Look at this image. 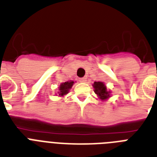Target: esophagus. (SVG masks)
Here are the masks:
<instances>
[{"instance_id": "34e87169", "label": "esophagus", "mask_w": 157, "mask_h": 157, "mask_svg": "<svg viewBox=\"0 0 157 157\" xmlns=\"http://www.w3.org/2000/svg\"><path fill=\"white\" fill-rule=\"evenodd\" d=\"M86 78H79L80 82H86Z\"/></svg>"}]
</instances>
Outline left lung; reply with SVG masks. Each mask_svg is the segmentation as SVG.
<instances>
[{"label": "left lung", "mask_w": 157, "mask_h": 157, "mask_svg": "<svg viewBox=\"0 0 157 157\" xmlns=\"http://www.w3.org/2000/svg\"><path fill=\"white\" fill-rule=\"evenodd\" d=\"M94 87V91L97 95L98 98L102 101L108 100L111 97V91L107 90V86L103 82H94L92 84Z\"/></svg>", "instance_id": "obj_1"}]
</instances>
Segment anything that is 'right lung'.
Masks as SVG:
<instances>
[{"instance_id":"obj_1","label":"right lung","mask_w":157,"mask_h":157,"mask_svg":"<svg viewBox=\"0 0 157 157\" xmlns=\"http://www.w3.org/2000/svg\"><path fill=\"white\" fill-rule=\"evenodd\" d=\"M75 82L72 81V80H70V81H67V82H62L60 84L58 87V92H57V96H61V97H63L64 96H66L69 93V91L71 89V87L73 86Z\"/></svg>"}]
</instances>
